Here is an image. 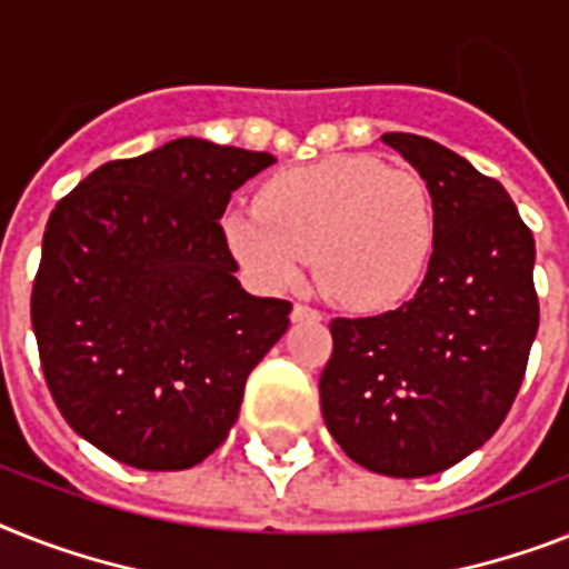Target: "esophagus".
I'll return each instance as SVG.
<instances>
[{"label": "esophagus", "mask_w": 569, "mask_h": 569, "mask_svg": "<svg viewBox=\"0 0 569 569\" xmlns=\"http://www.w3.org/2000/svg\"><path fill=\"white\" fill-rule=\"evenodd\" d=\"M292 321L300 325V321H321V312L312 307H303V303H295L292 307Z\"/></svg>", "instance_id": "34e87169"}]
</instances>
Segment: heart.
Listing matches in <instances>:
<instances>
[{
	"instance_id": "b5f03b06",
	"label": "heart",
	"mask_w": 569,
	"mask_h": 569,
	"mask_svg": "<svg viewBox=\"0 0 569 569\" xmlns=\"http://www.w3.org/2000/svg\"><path fill=\"white\" fill-rule=\"evenodd\" d=\"M221 242L260 289H292L316 253L321 292L353 312H382L423 283L438 242L436 201L406 166L339 154L274 174L257 210L221 216Z\"/></svg>"
}]
</instances>
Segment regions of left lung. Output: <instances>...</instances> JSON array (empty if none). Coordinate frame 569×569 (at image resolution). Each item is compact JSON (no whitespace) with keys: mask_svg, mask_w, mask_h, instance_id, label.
<instances>
[{"mask_svg":"<svg viewBox=\"0 0 569 569\" xmlns=\"http://www.w3.org/2000/svg\"><path fill=\"white\" fill-rule=\"evenodd\" d=\"M427 180L436 257L403 307L332 318V357L318 391L336 445L382 477L452 468L509 415L538 332L535 239L515 201L456 151L382 133Z\"/></svg>","mask_w":569,"mask_h":569,"instance_id":"1","label":"left lung"}]
</instances>
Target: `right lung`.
<instances>
[{
	"label": "right lung",
	"mask_w": 569,
	"mask_h": 569,
	"mask_svg": "<svg viewBox=\"0 0 569 569\" xmlns=\"http://www.w3.org/2000/svg\"><path fill=\"white\" fill-rule=\"evenodd\" d=\"M274 157L180 137L110 160L49 216L31 292L40 365L78 436L140 470H187L237 423L292 303L242 289L230 192Z\"/></svg>",
	"instance_id": "right-lung-1"
}]
</instances>
